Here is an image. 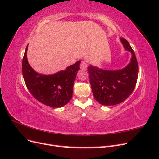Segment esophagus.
I'll return each mask as SVG.
<instances>
[{
	"mask_svg": "<svg viewBox=\"0 0 159 159\" xmlns=\"http://www.w3.org/2000/svg\"><path fill=\"white\" fill-rule=\"evenodd\" d=\"M88 66L87 62L85 61H81V64H80V68H81V70H87Z\"/></svg>",
	"mask_w": 159,
	"mask_h": 159,
	"instance_id": "1",
	"label": "esophagus"
}]
</instances>
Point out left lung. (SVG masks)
<instances>
[{
    "label": "left lung",
    "instance_id": "1",
    "mask_svg": "<svg viewBox=\"0 0 159 159\" xmlns=\"http://www.w3.org/2000/svg\"><path fill=\"white\" fill-rule=\"evenodd\" d=\"M125 50L131 53V61L123 69L106 70L90 65L88 73L91 89L96 101L106 106L124 102L135 88L139 68L135 54L125 38H120Z\"/></svg>",
    "mask_w": 159,
    "mask_h": 159
}]
</instances>
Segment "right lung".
Returning a JSON list of instances; mask_svg holds the SVG:
<instances>
[{
    "mask_svg": "<svg viewBox=\"0 0 159 159\" xmlns=\"http://www.w3.org/2000/svg\"><path fill=\"white\" fill-rule=\"evenodd\" d=\"M28 46L22 60V75L28 89L38 102L48 106L57 108L64 106L73 95L74 83L81 61L67 67L54 74H38L28 64Z\"/></svg>",
    "mask_w": 159,
    "mask_h": 159,
    "instance_id": "obj_1",
    "label": "right lung"
}]
</instances>
